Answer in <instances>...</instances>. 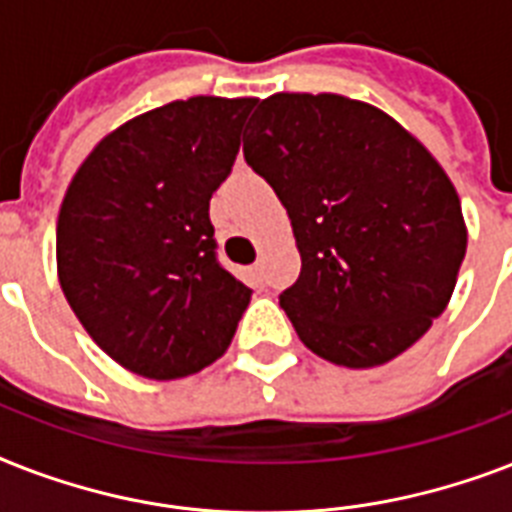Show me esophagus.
Here are the masks:
<instances>
[{"mask_svg": "<svg viewBox=\"0 0 512 512\" xmlns=\"http://www.w3.org/2000/svg\"><path fill=\"white\" fill-rule=\"evenodd\" d=\"M260 271H263V263H260V260H257V263L252 265V273H255V276H260Z\"/></svg>", "mask_w": 512, "mask_h": 512, "instance_id": "34e87169", "label": "esophagus"}]
</instances>
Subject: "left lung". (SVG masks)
Instances as JSON below:
<instances>
[{
    "label": "left lung",
    "mask_w": 512,
    "mask_h": 512,
    "mask_svg": "<svg viewBox=\"0 0 512 512\" xmlns=\"http://www.w3.org/2000/svg\"><path fill=\"white\" fill-rule=\"evenodd\" d=\"M247 130L244 159L287 207L303 260L279 303L305 348L348 369L412 348L468 249L441 164L385 111L332 92H276Z\"/></svg>",
    "instance_id": "left-lung-1"
}]
</instances>
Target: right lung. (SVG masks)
<instances>
[{
  "mask_svg": "<svg viewBox=\"0 0 512 512\" xmlns=\"http://www.w3.org/2000/svg\"><path fill=\"white\" fill-rule=\"evenodd\" d=\"M255 98L172 100L100 140L58 215V279L124 369L177 380L231 345L252 289L217 263L209 199Z\"/></svg>",
  "mask_w": 512,
  "mask_h": 512,
  "instance_id": "add662e5",
  "label": "right lung"
}]
</instances>
